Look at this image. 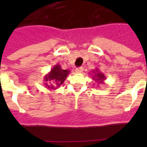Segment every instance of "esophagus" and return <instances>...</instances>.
Segmentation results:
<instances>
[{
  "mask_svg": "<svg viewBox=\"0 0 147 147\" xmlns=\"http://www.w3.org/2000/svg\"><path fill=\"white\" fill-rule=\"evenodd\" d=\"M82 71H83V67H78V68H76V69L75 72H76V74H81Z\"/></svg>",
  "mask_w": 147,
  "mask_h": 147,
  "instance_id": "1",
  "label": "esophagus"
}]
</instances>
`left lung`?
Wrapping results in <instances>:
<instances>
[{
    "instance_id": "8db88e82",
    "label": "left lung",
    "mask_w": 147,
    "mask_h": 147,
    "mask_svg": "<svg viewBox=\"0 0 147 147\" xmlns=\"http://www.w3.org/2000/svg\"><path fill=\"white\" fill-rule=\"evenodd\" d=\"M92 79L93 80L96 82L98 84H103L104 81L106 80V77H105V75L103 73L100 72V71L98 70V68H96V70L92 71Z\"/></svg>"
}]
</instances>
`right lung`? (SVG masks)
Masks as SVG:
<instances>
[{"label": "right lung", "instance_id": "obj_1", "mask_svg": "<svg viewBox=\"0 0 147 147\" xmlns=\"http://www.w3.org/2000/svg\"><path fill=\"white\" fill-rule=\"evenodd\" d=\"M70 72L69 70L62 69L60 65H55L44 76V86L50 90L57 89L64 82Z\"/></svg>", "mask_w": 147, "mask_h": 147}]
</instances>
